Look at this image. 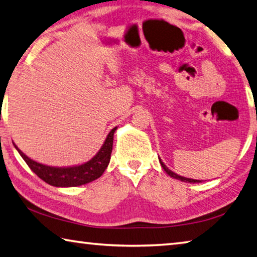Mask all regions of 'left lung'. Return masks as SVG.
<instances>
[{
	"mask_svg": "<svg viewBox=\"0 0 257 257\" xmlns=\"http://www.w3.org/2000/svg\"><path fill=\"white\" fill-rule=\"evenodd\" d=\"M160 163H161V165H162V168L164 169V171L168 173L169 176L170 177H172V178H175V179H178V180H181V181H185V182H193V184H196V182H202L201 180H195V179H190V178H185V177H181V176H178L177 173H175V172H172L170 169H168L167 168V165H165L162 161L160 160Z\"/></svg>",
	"mask_w": 257,
	"mask_h": 257,
	"instance_id": "1",
	"label": "left lung"
}]
</instances>
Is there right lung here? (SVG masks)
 Instances as JSON below:
<instances>
[{
  "instance_id": "obj_1",
  "label": "right lung",
  "mask_w": 257,
  "mask_h": 257,
  "mask_svg": "<svg viewBox=\"0 0 257 257\" xmlns=\"http://www.w3.org/2000/svg\"><path fill=\"white\" fill-rule=\"evenodd\" d=\"M116 128H113L110 134L104 142L98 153L94 158L81 165L71 168H54L47 167V165L41 164L30 160L28 156H26L16 145V149L18 150L21 158L25 160L28 167L32 169V171L40 177L46 184L55 187H76L80 185L88 184L103 175L107 168L108 162L111 159L112 145H113V134Z\"/></svg>"
}]
</instances>
